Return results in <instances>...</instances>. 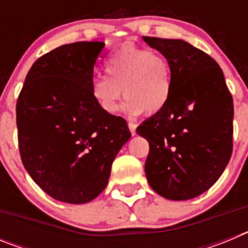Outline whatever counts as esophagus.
Instances as JSON below:
<instances>
[{
    "instance_id": "34e87169",
    "label": "esophagus",
    "mask_w": 248,
    "mask_h": 248,
    "mask_svg": "<svg viewBox=\"0 0 248 248\" xmlns=\"http://www.w3.org/2000/svg\"><path fill=\"white\" fill-rule=\"evenodd\" d=\"M129 125V129H130V133H131V135H133V137H134L135 134H137V124H134V123H129L128 124Z\"/></svg>"
}]
</instances>
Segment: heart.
I'll list each match as a JSON object with an SVG mask.
<instances>
[{
    "mask_svg": "<svg viewBox=\"0 0 248 248\" xmlns=\"http://www.w3.org/2000/svg\"><path fill=\"white\" fill-rule=\"evenodd\" d=\"M107 76L92 82V97L107 114L118 110L123 94L122 110L129 115L144 111L155 114L164 109L171 95L170 65L165 57L139 46H122L104 63Z\"/></svg>",
    "mask_w": 248,
    "mask_h": 248,
    "instance_id": "heart-1",
    "label": "heart"
}]
</instances>
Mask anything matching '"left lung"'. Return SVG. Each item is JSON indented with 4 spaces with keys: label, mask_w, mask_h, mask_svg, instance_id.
Segmentation results:
<instances>
[{
    "label": "left lung",
    "mask_w": 248,
    "mask_h": 248,
    "mask_svg": "<svg viewBox=\"0 0 248 248\" xmlns=\"http://www.w3.org/2000/svg\"><path fill=\"white\" fill-rule=\"evenodd\" d=\"M170 65L164 109L138 126L149 141L145 175L168 200L194 199L218 180L232 154L233 102L214 58L183 39L143 37Z\"/></svg>",
    "instance_id": "left-lung-1"
}]
</instances>
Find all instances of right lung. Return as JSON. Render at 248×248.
I'll return each mask as SVG.
<instances>
[{"instance_id":"right-lung-1","label":"right lung","mask_w":248,"mask_h":248,"mask_svg":"<svg viewBox=\"0 0 248 248\" xmlns=\"http://www.w3.org/2000/svg\"><path fill=\"white\" fill-rule=\"evenodd\" d=\"M104 42L50 50L31 67L16 105L22 163L34 183L67 203H85L108 185L111 164L130 139L123 118L92 97L94 64Z\"/></svg>"}]
</instances>
